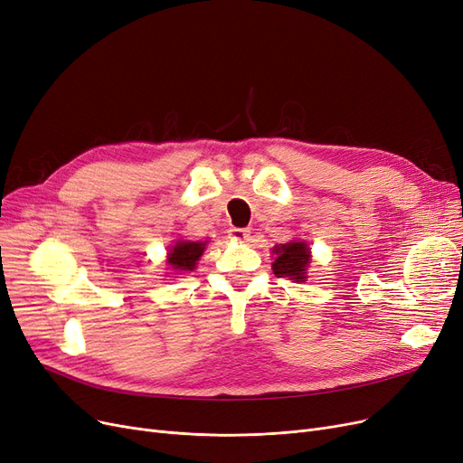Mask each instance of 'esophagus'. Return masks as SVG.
Returning <instances> with one entry per match:
<instances>
[{
  "label": "esophagus",
  "instance_id": "1",
  "mask_svg": "<svg viewBox=\"0 0 463 463\" xmlns=\"http://www.w3.org/2000/svg\"><path fill=\"white\" fill-rule=\"evenodd\" d=\"M229 236H231L232 240H238V242H244V240L250 238V231H248V229L232 227V229H229Z\"/></svg>",
  "mask_w": 463,
  "mask_h": 463
}]
</instances>
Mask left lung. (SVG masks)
<instances>
[{
    "label": "left lung",
    "mask_w": 463,
    "mask_h": 463,
    "mask_svg": "<svg viewBox=\"0 0 463 463\" xmlns=\"http://www.w3.org/2000/svg\"><path fill=\"white\" fill-rule=\"evenodd\" d=\"M276 259L272 270L278 278H289L295 281L307 279V269L310 263V248L307 242L293 240L289 244H279L274 248Z\"/></svg>",
    "instance_id": "left-lung-1"
}]
</instances>
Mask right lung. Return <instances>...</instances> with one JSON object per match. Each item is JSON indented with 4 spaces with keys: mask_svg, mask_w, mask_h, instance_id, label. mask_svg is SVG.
<instances>
[{
    "mask_svg": "<svg viewBox=\"0 0 463 463\" xmlns=\"http://www.w3.org/2000/svg\"><path fill=\"white\" fill-rule=\"evenodd\" d=\"M208 242H191V240H179L170 248L168 260L170 269L177 272H193L196 269V260L204 253Z\"/></svg>",
    "mask_w": 463,
    "mask_h": 463,
    "instance_id": "1",
    "label": "right lung"
}]
</instances>
